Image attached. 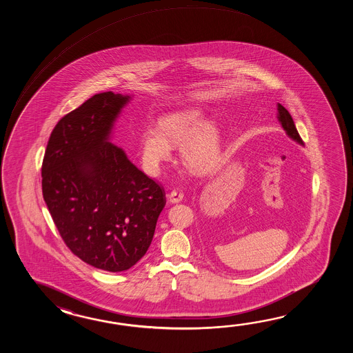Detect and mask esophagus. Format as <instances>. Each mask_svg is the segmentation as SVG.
Listing matches in <instances>:
<instances>
[{
  "label": "esophagus",
  "instance_id": "1",
  "mask_svg": "<svg viewBox=\"0 0 353 353\" xmlns=\"http://www.w3.org/2000/svg\"><path fill=\"white\" fill-rule=\"evenodd\" d=\"M183 196L184 195L179 190H173V192H170V194L168 195L169 201L172 203H179L183 199Z\"/></svg>",
  "mask_w": 353,
  "mask_h": 353
}]
</instances>
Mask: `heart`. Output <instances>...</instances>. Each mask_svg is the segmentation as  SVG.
<instances>
[{
  "mask_svg": "<svg viewBox=\"0 0 353 353\" xmlns=\"http://www.w3.org/2000/svg\"><path fill=\"white\" fill-rule=\"evenodd\" d=\"M179 145L183 164L194 173H205L216 165L221 154V132L212 121L204 120L198 108H183L160 117L158 130L146 128L140 137V154L148 173L157 175Z\"/></svg>",
  "mask_w": 353,
  "mask_h": 353,
  "instance_id": "heart-1",
  "label": "heart"
}]
</instances>
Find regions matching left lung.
Listing matches in <instances>:
<instances>
[{"label":"left lung","mask_w":353,"mask_h":353,"mask_svg":"<svg viewBox=\"0 0 353 353\" xmlns=\"http://www.w3.org/2000/svg\"><path fill=\"white\" fill-rule=\"evenodd\" d=\"M278 120L281 123L283 128L285 130L286 135L289 136L290 139H293L294 141H296L300 145L304 143L301 137H300L298 130L294 125V121L292 116H290V113L288 112L285 107H283L280 103H278Z\"/></svg>","instance_id":"8db88e82"}]
</instances>
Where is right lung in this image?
<instances>
[{"label": "right lung", "instance_id": "obj_1", "mask_svg": "<svg viewBox=\"0 0 353 353\" xmlns=\"http://www.w3.org/2000/svg\"><path fill=\"white\" fill-rule=\"evenodd\" d=\"M130 96L103 92L54 128L41 166L43 196L68 248L110 272L132 268L150 246L165 192L110 143Z\"/></svg>", "mask_w": 353, "mask_h": 353}]
</instances>
